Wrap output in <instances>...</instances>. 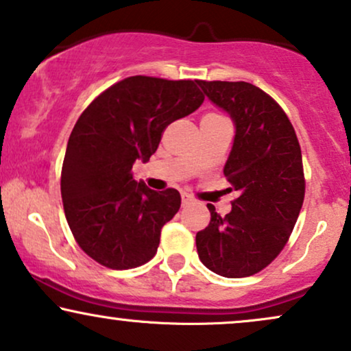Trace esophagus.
<instances>
[{
  "instance_id": "34e87169",
  "label": "esophagus",
  "mask_w": 351,
  "mask_h": 351,
  "mask_svg": "<svg viewBox=\"0 0 351 351\" xmlns=\"http://www.w3.org/2000/svg\"><path fill=\"white\" fill-rule=\"evenodd\" d=\"M194 202H196V199H194L193 196H189V194H183V196H181V204H183V208L191 206V204H194Z\"/></svg>"
}]
</instances>
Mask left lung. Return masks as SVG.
I'll use <instances>...</instances> for the list:
<instances>
[{"mask_svg": "<svg viewBox=\"0 0 351 351\" xmlns=\"http://www.w3.org/2000/svg\"><path fill=\"white\" fill-rule=\"evenodd\" d=\"M204 95L235 122L223 175L239 196L226 216L213 204L196 234L199 260L226 278L261 271L280 255L301 213L306 180L298 135L271 96L247 82L197 80Z\"/></svg>", "mask_w": 351, "mask_h": 351, "instance_id": "1", "label": "left lung"}]
</instances>
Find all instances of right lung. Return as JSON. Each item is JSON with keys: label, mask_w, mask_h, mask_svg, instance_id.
Instances as JSON below:
<instances>
[{"label": "right lung", "mask_w": 351, "mask_h": 351, "mask_svg": "<svg viewBox=\"0 0 351 351\" xmlns=\"http://www.w3.org/2000/svg\"><path fill=\"white\" fill-rule=\"evenodd\" d=\"M204 101L197 80L129 77L82 112L62 165V201L71 234L90 258L111 269L155 256L162 227L178 213L176 189L154 191L132 178L149 162L163 130Z\"/></svg>", "instance_id": "1"}]
</instances>
